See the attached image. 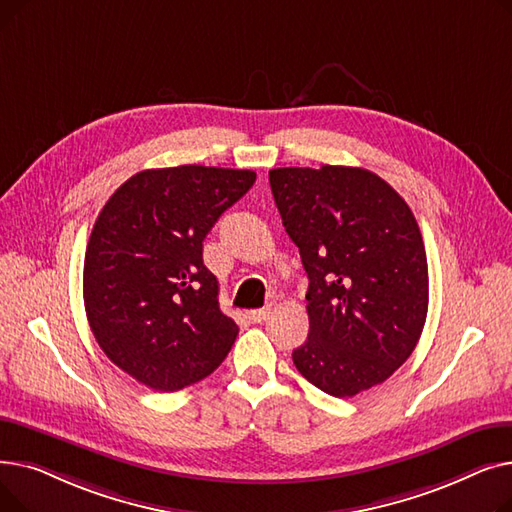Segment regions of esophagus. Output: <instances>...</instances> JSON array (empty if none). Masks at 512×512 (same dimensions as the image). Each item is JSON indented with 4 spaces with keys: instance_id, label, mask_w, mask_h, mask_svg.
<instances>
[{
    "instance_id": "1",
    "label": "esophagus",
    "mask_w": 512,
    "mask_h": 512,
    "mask_svg": "<svg viewBox=\"0 0 512 512\" xmlns=\"http://www.w3.org/2000/svg\"><path fill=\"white\" fill-rule=\"evenodd\" d=\"M267 315H270V309H253L249 311V321L251 324H263Z\"/></svg>"
}]
</instances>
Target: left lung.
I'll list each match as a JSON object with an SVG mask.
<instances>
[{
  "label": "left lung",
  "mask_w": 512,
  "mask_h": 512,
  "mask_svg": "<svg viewBox=\"0 0 512 512\" xmlns=\"http://www.w3.org/2000/svg\"><path fill=\"white\" fill-rule=\"evenodd\" d=\"M270 186L309 278V336L294 365L336 398L386 382L415 351L427 317L413 211L363 168H276Z\"/></svg>",
  "instance_id": "left-lung-1"
}]
</instances>
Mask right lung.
I'll return each instance as SVG.
<instances>
[{"label": "right lung", "instance_id": "obj_1", "mask_svg": "<svg viewBox=\"0 0 512 512\" xmlns=\"http://www.w3.org/2000/svg\"><path fill=\"white\" fill-rule=\"evenodd\" d=\"M255 178L207 166L143 170L99 213L83 270L89 326L105 357L151 390L207 378L236 340L203 240Z\"/></svg>", "mask_w": 512, "mask_h": 512}]
</instances>
